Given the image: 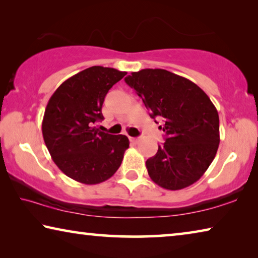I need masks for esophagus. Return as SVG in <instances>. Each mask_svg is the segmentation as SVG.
<instances>
[{
  "label": "esophagus",
  "instance_id": "esophagus-1",
  "mask_svg": "<svg viewBox=\"0 0 258 258\" xmlns=\"http://www.w3.org/2000/svg\"><path fill=\"white\" fill-rule=\"evenodd\" d=\"M130 141L132 142V143H138V142L140 141V139H139V138H132V137H130Z\"/></svg>",
  "mask_w": 258,
  "mask_h": 258
}]
</instances>
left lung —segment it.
Masks as SVG:
<instances>
[{"label":"left lung","instance_id":"obj_1","mask_svg":"<svg viewBox=\"0 0 258 258\" xmlns=\"http://www.w3.org/2000/svg\"><path fill=\"white\" fill-rule=\"evenodd\" d=\"M125 82L137 91L151 118L165 120L159 126L165 143L146 161L150 178L167 190L194 184L207 171L220 145V119L211 99L194 82L165 69L134 72Z\"/></svg>","mask_w":258,"mask_h":258}]
</instances>
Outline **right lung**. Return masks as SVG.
Returning a JSON list of instances; mask_svg holds the SVG:
<instances>
[{"mask_svg": "<svg viewBox=\"0 0 258 258\" xmlns=\"http://www.w3.org/2000/svg\"><path fill=\"white\" fill-rule=\"evenodd\" d=\"M93 66L64 81L52 94L42 121L45 146L59 169L84 184H98L119 168L130 146L125 135L100 132L104 97L126 75Z\"/></svg>", "mask_w": 258, "mask_h": 258, "instance_id": "1", "label": "right lung"}]
</instances>
